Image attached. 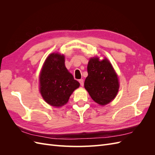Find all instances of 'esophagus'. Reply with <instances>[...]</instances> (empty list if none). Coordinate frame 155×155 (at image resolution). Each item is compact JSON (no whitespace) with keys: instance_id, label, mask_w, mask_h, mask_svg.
I'll list each match as a JSON object with an SVG mask.
<instances>
[{"instance_id":"obj_1","label":"esophagus","mask_w":155,"mask_h":155,"mask_svg":"<svg viewBox=\"0 0 155 155\" xmlns=\"http://www.w3.org/2000/svg\"><path fill=\"white\" fill-rule=\"evenodd\" d=\"M79 83H80V85H81V86H83L84 85V81H83V79H79Z\"/></svg>"}]
</instances>
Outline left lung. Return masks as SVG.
<instances>
[{
	"instance_id": "1",
	"label": "left lung",
	"mask_w": 155,
	"mask_h": 155,
	"mask_svg": "<svg viewBox=\"0 0 155 155\" xmlns=\"http://www.w3.org/2000/svg\"><path fill=\"white\" fill-rule=\"evenodd\" d=\"M88 76L84 86L92 99L100 105L113 100L119 89L117 74L107 58L100 61L98 58H91L87 66Z\"/></svg>"
}]
</instances>
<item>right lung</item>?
Masks as SVG:
<instances>
[{"label":"right lung","mask_w":155,"mask_h":155,"mask_svg":"<svg viewBox=\"0 0 155 155\" xmlns=\"http://www.w3.org/2000/svg\"><path fill=\"white\" fill-rule=\"evenodd\" d=\"M40 92L49 105L59 107L68 102L74 90L79 87L64 65V56L51 54L46 58L39 76Z\"/></svg>","instance_id":"add662e5"}]
</instances>
